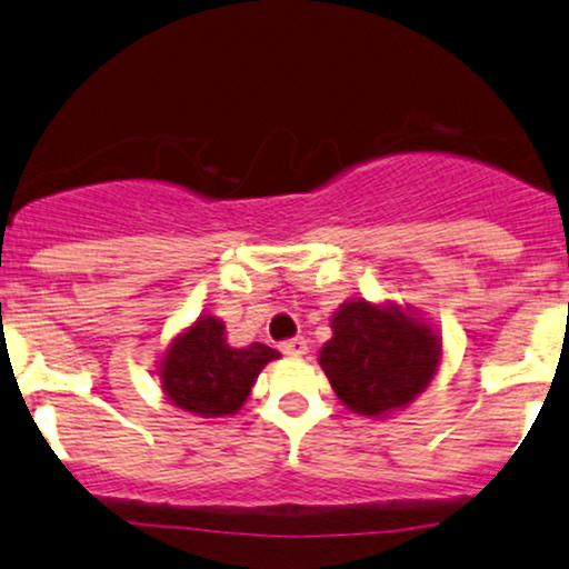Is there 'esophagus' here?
I'll list each match as a JSON object with an SVG mask.
<instances>
[{
    "instance_id": "34e87169",
    "label": "esophagus",
    "mask_w": 569,
    "mask_h": 569,
    "mask_svg": "<svg viewBox=\"0 0 569 569\" xmlns=\"http://www.w3.org/2000/svg\"><path fill=\"white\" fill-rule=\"evenodd\" d=\"M279 350H282L284 356H290V358H300V356H306V352H308V345H306V339H302V337H295V339H287V342L279 345Z\"/></svg>"
}]
</instances>
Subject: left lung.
Masks as SVG:
<instances>
[{
    "instance_id": "left-lung-1",
    "label": "left lung",
    "mask_w": 569,
    "mask_h": 569,
    "mask_svg": "<svg viewBox=\"0 0 569 569\" xmlns=\"http://www.w3.org/2000/svg\"><path fill=\"white\" fill-rule=\"evenodd\" d=\"M329 323L319 366L339 402L358 416L389 418L410 408L439 373L445 339L416 308L350 298Z\"/></svg>"
}]
</instances>
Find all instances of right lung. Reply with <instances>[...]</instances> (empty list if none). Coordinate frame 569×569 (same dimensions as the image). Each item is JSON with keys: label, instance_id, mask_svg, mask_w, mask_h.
Returning a JSON list of instances; mask_svg holds the SVG:
<instances>
[{"label": "right lung", "instance_id": "obj_1", "mask_svg": "<svg viewBox=\"0 0 569 569\" xmlns=\"http://www.w3.org/2000/svg\"><path fill=\"white\" fill-rule=\"evenodd\" d=\"M282 358L269 345L232 348L224 321L209 311L169 339L157 360L161 395L190 416L211 420L234 416L271 360Z\"/></svg>", "mask_w": 569, "mask_h": 569}]
</instances>
